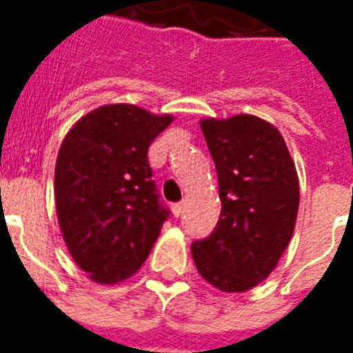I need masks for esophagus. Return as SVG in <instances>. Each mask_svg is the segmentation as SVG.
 I'll list each match as a JSON object with an SVG mask.
<instances>
[{"label": "esophagus", "mask_w": 353, "mask_h": 353, "mask_svg": "<svg viewBox=\"0 0 353 353\" xmlns=\"http://www.w3.org/2000/svg\"><path fill=\"white\" fill-rule=\"evenodd\" d=\"M183 209H185V203H174L172 205V214L176 216V218H179V216L183 214Z\"/></svg>", "instance_id": "obj_1"}]
</instances>
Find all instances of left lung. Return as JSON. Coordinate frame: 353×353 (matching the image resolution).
<instances>
[{
  "label": "left lung",
  "mask_w": 353,
  "mask_h": 353,
  "mask_svg": "<svg viewBox=\"0 0 353 353\" xmlns=\"http://www.w3.org/2000/svg\"><path fill=\"white\" fill-rule=\"evenodd\" d=\"M214 159L221 214L192 243L198 273L216 290L243 293L268 279L295 231L301 188L279 128L254 115L201 119Z\"/></svg>",
  "instance_id": "obj_1"
}]
</instances>
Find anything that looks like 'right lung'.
<instances>
[{
	"mask_svg": "<svg viewBox=\"0 0 353 353\" xmlns=\"http://www.w3.org/2000/svg\"><path fill=\"white\" fill-rule=\"evenodd\" d=\"M174 121L133 104L85 113L58 150L54 201L63 241L97 284L141 269L168 218L148 165V146Z\"/></svg>",
	"mask_w": 353,
	"mask_h": 353,
	"instance_id": "right-lung-1",
	"label": "right lung"
}]
</instances>
